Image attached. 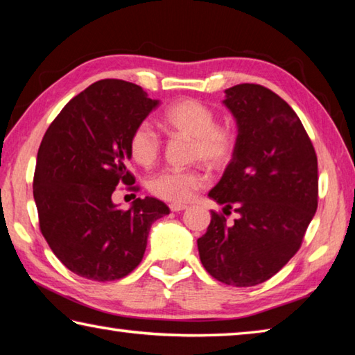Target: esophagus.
<instances>
[{
  "mask_svg": "<svg viewBox=\"0 0 355 355\" xmlns=\"http://www.w3.org/2000/svg\"><path fill=\"white\" fill-rule=\"evenodd\" d=\"M169 208H171V211L178 213V211H183V209L188 208V205H184V203H171Z\"/></svg>",
  "mask_w": 355,
  "mask_h": 355,
  "instance_id": "34e87169",
  "label": "esophagus"
}]
</instances>
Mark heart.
<instances>
[{
  "label": "heart",
  "instance_id": "1",
  "mask_svg": "<svg viewBox=\"0 0 355 355\" xmlns=\"http://www.w3.org/2000/svg\"><path fill=\"white\" fill-rule=\"evenodd\" d=\"M163 123L172 133L191 139L189 159L199 161L209 169H225L236 153L235 131L227 125L216 123L214 111L199 100L183 98L172 103L163 114ZM161 150L163 139L152 123H137L128 139L131 159L142 167H150L158 161ZM205 184L207 175L197 167L167 169L150 178L148 189L161 200L186 202Z\"/></svg>",
  "mask_w": 355,
  "mask_h": 355
}]
</instances>
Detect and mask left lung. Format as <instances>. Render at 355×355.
Segmentation results:
<instances>
[{
	"label": "left lung",
	"instance_id": "8db88e82",
	"mask_svg": "<svg viewBox=\"0 0 355 355\" xmlns=\"http://www.w3.org/2000/svg\"><path fill=\"white\" fill-rule=\"evenodd\" d=\"M224 103L238 125V147L209 197L211 211L197 239L203 268L225 285L254 286L277 274L304 241L318 208V158L293 107L260 84H236Z\"/></svg>",
	"mask_w": 355,
	"mask_h": 355
}]
</instances>
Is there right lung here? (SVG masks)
Masks as SVG:
<instances>
[{
  "instance_id": "obj_1",
  "label": "right lung",
  "mask_w": 355,
  "mask_h": 355,
  "mask_svg": "<svg viewBox=\"0 0 355 355\" xmlns=\"http://www.w3.org/2000/svg\"><path fill=\"white\" fill-rule=\"evenodd\" d=\"M156 106L137 84L101 80L62 107L40 142L33 183L40 232L80 277L112 282L135 271L150 227L169 214L153 197H137L130 209L111 200L120 184L139 191L128 139Z\"/></svg>"
}]
</instances>
